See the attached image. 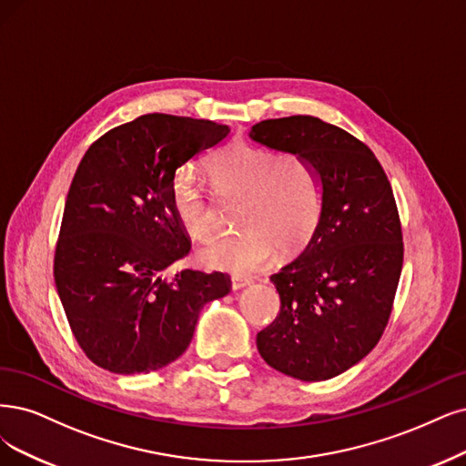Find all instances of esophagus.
Here are the masks:
<instances>
[{"label":"esophagus","instance_id":"34e87169","mask_svg":"<svg viewBox=\"0 0 466 466\" xmlns=\"http://www.w3.org/2000/svg\"><path fill=\"white\" fill-rule=\"evenodd\" d=\"M249 284H251V280L246 277H232V289H242Z\"/></svg>","mask_w":466,"mask_h":466}]
</instances>
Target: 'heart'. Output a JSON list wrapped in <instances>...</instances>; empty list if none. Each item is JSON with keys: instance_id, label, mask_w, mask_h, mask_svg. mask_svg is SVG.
Listing matches in <instances>:
<instances>
[{"instance_id": "obj_1", "label": "heart", "mask_w": 466, "mask_h": 466, "mask_svg": "<svg viewBox=\"0 0 466 466\" xmlns=\"http://www.w3.org/2000/svg\"><path fill=\"white\" fill-rule=\"evenodd\" d=\"M224 196H244L238 211L242 232L217 236L201 248L205 267L248 274L265 267L277 246L289 253L303 248L322 215V187L298 155L246 142L220 149L209 163ZM172 207L189 236L205 239L213 230V203L194 170L180 168L172 180Z\"/></svg>"}]
</instances>
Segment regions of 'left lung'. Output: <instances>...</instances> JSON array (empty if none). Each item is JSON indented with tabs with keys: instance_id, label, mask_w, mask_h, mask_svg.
I'll list each match as a JSON object with an SVG mask.
<instances>
[{
	"instance_id": "obj_1",
	"label": "left lung",
	"mask_w": 466,
	"mask_h": 466,
	"mask_svg": "<svg viewBox=\"0 0 466 466\" xmlns=\"http://www.w3.org/2000/svg\"><path fill=\"white\" fill-rule=\"evenodd\" d=\"M249 137L298 155L322 187L317 230L270 277L280 313L257 334V350L291 378L329 380L365 359L384 334L403 267L398 205L374 153L317 116L261 120Z\"/></svg>"
}]
</instances>
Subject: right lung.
Here are the masks:
<instances>
[{
  "label": "right lung",
  "mask_w": 466,
  "mask_h": 466,
  "mask_svg": "<svg viewBox=\"0 0 466 466\" xmlns=\"http://www.w3.org/2000/svg\"><path fill=\"white\" fill-rule=\"evenodd\" d=\"M213 120L151 113L96 140L68 187L54 279L92 363L115 374L159 370L192 341L205 303L224 298L222 272H163L189 253L172 207L177 168L228 136Z\"/></svg>",
  "instance_id": "1"
}]
</instances>
